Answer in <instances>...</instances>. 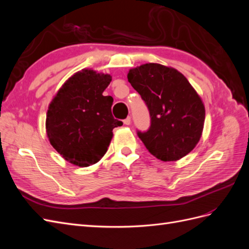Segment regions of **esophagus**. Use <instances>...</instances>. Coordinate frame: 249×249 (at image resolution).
Returning <instances> with one entry per match:
<instances>
[{"label":"esophagus","mask_w":249,"mask_h":249,"mask_svg":"<svg viewBox=\"0 0 249 249\" xmlns=\"http://www.w3.org/2000/svg\"><path fill=\"white\" fill-rule=\"evenodd\" d=\"M131 123H132V120H131V117H130V116L126 117V118L124 120V124H126V125H130Z\"/></svg>","instance_id":"obj_1"}]
</instances>
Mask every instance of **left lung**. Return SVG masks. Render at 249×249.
I'll return each mask as SVG.
<instances>
[{
    "instance_id": "left-lung-1",
    "label": "left lung",
    "mask_w": 249,
    "mask_h": 249,
    "mask_svg": "<svg viewBox=\"0 0 249 249\" xmlns=\"http://www.w3.org/2000/svg\"><path fill=\"white\" fill-rule=\"evenodd\" d=\"M127 80L150 114L147 132H138L148 152L164 162L178 161L198 143L206 110L200 96L182 72L146 63L131 69Z\"/></svg>"
}]
</instances>
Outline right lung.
<instances>
[{
	"label": "right lung",
	"mask_w": 249,
	"mask_h": 249,
	"mask_svg": "<svg viewBox=\"0 0 249 249\" xmlns=\"http://www.w3.org/2000/svg\"><path fill=\"white\" fill-rule=\"evenodd\" d=\"M112 77L82 70L66 80L49 105V141L64 160L80 167L99 162L106 154L113 129L123 123L112 116V96H104Z\"/></svg>",
	"instance_id": "right-lung-1"
}]
</instances>
